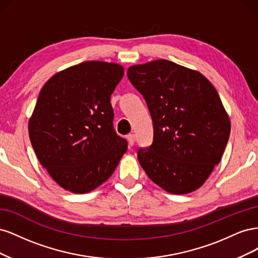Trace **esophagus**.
<instances>
[{"label":"esophagus","instance_id":"obj_1","mask_svg":"<svg viewBox=\"0 0 258 258\" xmlns=\"http://www.w3.org/2000/svg\"><path fill=\"white\" fill-rule=\"evenodd\" d=\"M127 139H128V144H129L130 146L135 145V142H136V137H135V135H129V136L127 137Z\"/></svg>","mask_w":258,"mask_h":258}]
</instances>
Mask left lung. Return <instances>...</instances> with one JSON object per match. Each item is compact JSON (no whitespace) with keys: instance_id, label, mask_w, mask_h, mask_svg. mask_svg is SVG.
<instances>
[{"instance_id":"1","label":"left lung","mask_w":258,"mask_h":258,"mask_svg":"<svg viewBox=\"0 0 258 258\" xmlns=\"http://www.w3.org/2000/svg\"><path fill=\"white\" fill-rule=\"evenodd\" d=\"M127 75L154 124L153 144L138 152L140 165L170 194L198 189L220 163L230 135L214 86L196 70L165 59L131 66Z\"/></svg>"}]
</instances>
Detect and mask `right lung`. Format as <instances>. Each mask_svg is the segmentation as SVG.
<instances>
[{"label":"right lung","instance_id":"obj_1","mask_svg":"<svg viewBox=\"0 0 258 258\" xmlns=\"http://www.w3.org/2000/svg\"><path fill=\"white\" fill-rule=\"evenodd\" d=\"M114 62L86 61L51 76L29 119L31 144L62 188L86 194L112 175L127 141L113 128L111 95L123 76Z\"/></svg>","mask_w":258,"mask_h":258}]
</instances>
